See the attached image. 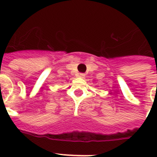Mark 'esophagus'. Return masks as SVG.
<instances>
[{"label": "esophagus", "instance_id": "34e87169", "mask_svg": "<svg viewBox=\"0 0 157 157\" xmlns=\"http://www.w3.org/2000/svg\"><path fill=\"white\" fill-rule=\"evenodd\" d=\"M78 77L84 78L85 77V74H84V73H80V74H78Z\"/></svg>", "mask_w": 157, "mask_h": 157}]
</instances>
